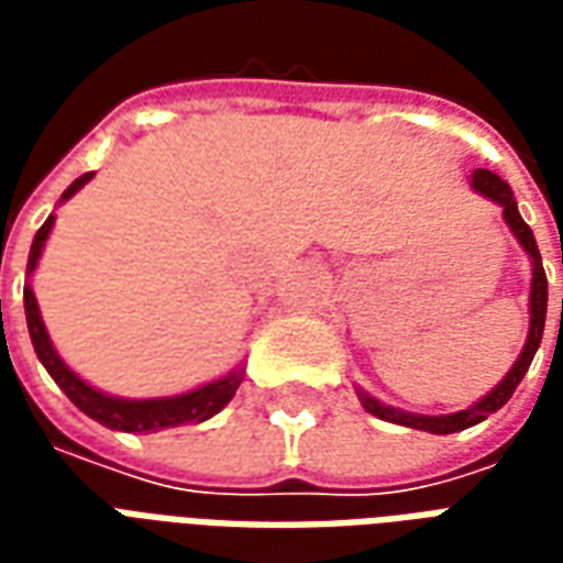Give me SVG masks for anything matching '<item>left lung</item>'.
<instances>
[{"mask_svg":"<svg viewBox=\"0 0 563 563\" xmlns=\"http://www.w3.org/2000/svg\"><path fill=\"white\" fill-rule=\"evenodd\" d=\"M471 189L476 192V196L495 201L497 208L504 210V222L509 225V232H512V238L519 241L521 250H525L528 258H531L528 338H525V346H521L519 358H516L512 367L507 371V377L500 379L495 389L485 391L479 401H473L471 407L455 410V413H443V416L407 413V410H398V407H389V404L377 401V398H374V395H367L365 389H355L358 391V401H362V407H365L371 416L383 419V422L404 424V428H416V431H428V434H455V431H464V428H471V424H479L483 419L497 413V410L512 398V391H516V386L521 383V377L528 374L533 355H537V350H540V341H543V329H545V305H549V283H545L543 256H540V250H537L531 225L521 220L519 205H516V198H512V189H509L507 180H500L495 172L476 168V172L471 174ZM561 265H563V253H561ZM561 310H563V301H561Z\"/></svg>","mask_w":563,"mask_h":563,"instance_id":"1","label":"left lung"}]
</instances>
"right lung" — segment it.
Here are the masks:
<instances>
[{
    "mask_svg": "<svg viewBox=\"0 0 563 563\" xmlns=\"http://www.w3.org/2000/svg\"><path fill=\"white\" fill-rule=\"evenodd\" d=\"M96 172L80 174L75 184L68 186L63 198L56 205H66L68 198L78 192L80 186L90 184ZM56 213H51L44 225L35 232L30 246V262H26V283H23V307H26V325H30L32 346H35V355L44 365V371L54 377V383L59 389L66 391L68 401L78 407L80 413H87L90 419H96L104 428L111 431H129V434H147V431H162V428H174V424H189V422H205L210 416H217L232 401L238 386L244 383V365L232 367L229 374L210 379V383H201L196 389L180 391V395H168V398H117V395H108V391L96 389L87 379H80L71 367L63 362V355L56 353L51 334L44 329L42 310H38V301H35V292H32V274L38 268V258L44 253V244L54 232Z\"/></svg>",
    "mask_w": 563,
    "mask_h": 563,
    "instance_id": "add662e5",
    "label": "right lung"
}]
</instances>
